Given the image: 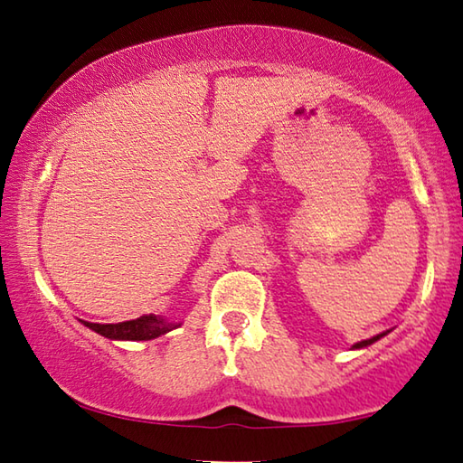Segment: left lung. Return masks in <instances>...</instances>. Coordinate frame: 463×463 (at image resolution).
<instances>
[{"instance_id": "8db88e82", "label": "left lung", "mask_w": 463, "mask_h": 463, "mask_svg": "<svg viewBox=\"0 0 463 463\" xmlns=\"http://www.w3.org/2000/svg\"><path fill=\"white\" fill-rule=\"evenodd\" d=\"M383 335H386V334H380V335H374V337H370V339H364V342L354 345V350H358V347H366V345H370V344H374V342H378V339L383 337Z\"/></svg>"}]
</instances>
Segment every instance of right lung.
<instances>
[{
	"label": "right lung",
	"instance_id": "right-lung-1",
	"mask_svg": "<svg viewBox=\"0 0 463 463\" xmlns=\"http://www.w3.org/2000/svg\"><path fill=\"white\" fill-rule=\"evenodd\" d=\"M89 329L97 331V334L109 339H134V342H146V339H154L158 335L168 334L175 329V323H168L156 315H142V317L124 321V323H89L83 321Z\"/></svg>",
	"mask_w": 463,
	"mask_h": 463
}]
</instances>
